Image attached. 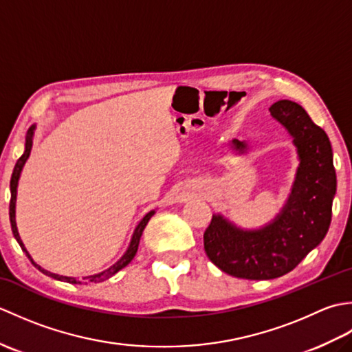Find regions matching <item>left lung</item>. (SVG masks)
<instances>
[{
    "mask_svg": "<svg viewBox=\"0 0 352 352\" xmlns=\"http://www.w3.org/2000/svg\"><path fill=\"white\" fill-rule=\"evenodd\" d=\"M269 111L294 139L300 160L286 204L256 230L241 228L214 213L204 233V250L212 263L245 280L278 278L324 241L338 184L330 139L307 111L289 100L276 101ZM230 148L242 155L250 151V144L233 139Z\"/></svg>",
    "mask_w": 352,
    "mask_h": 352,
    "instance_id": "left-lung-1",
    "label": "left lung"
}]
</instances>
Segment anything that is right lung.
Listing matches in <instances>:
<instances>
[{
    "label": "right lung",
    "mask_w": 352,
    "mask_h": 352,
    "mask_svg": "<svg viewBox=\"0 0 352 352\" xmlns=\"http://www.w3.org/2000/svg\"><path fill=\"white\" fill-rule=\"evenodd\" d=\"M34 130H36V124L32 125L27 131V138H25V151L24 154H22L19 157V160L16 162V164H14V169H13V174H12V180H10V208H9V216H10V223H12V231H13V236L14 239H16V242L19 243V246L22 248V251H24L27 254V257L30 258V261L34 265V267L39 269V271L45 275L51 276V278L54 280H58V281H66V283H72V284H87V283H100V281H104L110 278L111 275H115L118 271H121L122 267H125L126 265L130 263V261L134 258V256H136L138 252V248H139V242H140V237H142V233H144V230L146 227L148 221L151 219V216L155 213V210H151L148 212L144 218L140 219V222L136 226V228H134L133 231V236H131V241H130V245L129 248H126V251L124 252V256L119 258L116 263L111 265L110 267H107L106 271L102 272H98V274H94V275H87V276H83V278H74V276H65V275H58V274H52L50 271H47V269H43L42 266H39L37 263H34V260L32 258V256H30L27 248L24 246V243H22L21 241V236L18 233V227H16V193H18V183H19V177H21V172L22 169H24V164L27 163L28 157H30V153H32V146H33V138H34Z\"/></svg>",
    "instance_id": "obj_1"
}]
</instances>
